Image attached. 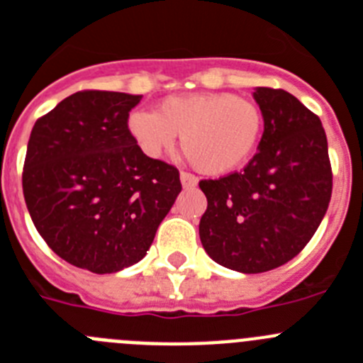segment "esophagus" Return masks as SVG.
Returning <instances> with one entry per match:
<instances>
[{"label": "esophagus", "mask_w": 363, "mask_h": 363, "mask_svg": "<svg viewBox=\"0 0 363 363\" xmlns=\"http://www.w3.org/2000/svg\"><path fill=\"white\" fill-rule=\"evenodd\" d=\"M181 182H182V186H184L186 189H191V188H195V186H197V177H195V175H191V174H188V172H181Z\"/></svg>", "instance_id": "34e87169"}]
</instances>
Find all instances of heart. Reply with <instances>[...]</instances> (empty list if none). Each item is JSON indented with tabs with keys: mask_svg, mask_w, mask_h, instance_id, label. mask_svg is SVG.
Listing matches in <instances>:
<instances>
[{
	"mask_svg": "<svg viewBox=\"0 0 363 363\" xmlns=\"http://www.w3.org/2000/svg\"><path fill=\"white\" fill-rule=\"evenodd\" d=\"M128 132L148 157L174 148L177 134L199 172L223 175L245 164L263 132V113L249 98L233 93H193L168 96L155 113L134 111Z\"/></svg>",
	"mask_w": 363,
	"mask_h": 363,
	"instance_id": "b5f03b06",
	"label": "heart"
}]
</instances>
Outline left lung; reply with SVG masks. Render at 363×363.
<instances>
[{
	"label": "left lung",
	"mask_w": 363,
	"mask_h": 363,
	"mask_svg": "<svg viewBox=\"0 0 363 363\" xmlns=\"http://www.w3.org/2000/svg\"><path fill=\"white\" fill-rule=\"evenodd\" d=\"M252 96L265 123L259 150L242 172L199 182L208 199L202 247L243 274L296 258L323 222L333 188L319 116L283 89L256 87Z\"/></svg>",
	"instance_id": "obj_1"
}]
</instances>
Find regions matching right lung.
I'll return each mask as SVG.
<instances>
[{
    "label": "right lung",
    "mask_w": 363,
    "mask_h": 363,
    "mask_svg": "<svg viewBox=\"0 0 363 363\" xmlns=\"http://www.w3.org/2000/svg\"><path fill=\"white\" fill-rule=\"evenodd\" d=\"M140 100L79 91L30 134L23 193L33 225L57 256L94 274L143 259L182 189L177 168L145 155L128 132Z\"/></svg>",
    "instance_id": "add662e5"
}]
</instances>
